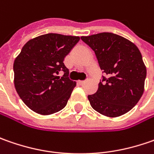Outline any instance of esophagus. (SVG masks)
I'll use <instances>...</instances> for the list:
<instances>
[{
  "instance_id": "obj_1",
  "label": "esophagus",
  "mask_w": 154,
  "mask_h": 154,
  "mask_svg": "<svg viewBox=\"0 0 154 154\" xmlns=\"http://www.w3.org/2000/svg\"><path fill=\"white\" fill-rule=\"evenodd\" d=\"M85 82H86V80H79V81H78V84H80V85H84Z\"/></svg>"
}]
</instances>
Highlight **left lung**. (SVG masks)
Masks as SVG:
<instances>
[{
  "label": "left lung",
  "instance_id": "1",
  "mask_svg": "<svg viewBox=\"0 0 154 154\" xmlns=\"http://www.w3.org/2000/svg\"><path fill=\"white\" fill-rule=\"evenodd\" d=\"M81 40L94 51L104 74L98 91L87 96L91 106L109 117L127 113L144 92L146 68L139 49L111 32L81 37Z\"/></svg>",
  "mask_w": 154,
  "mask_h": 154
}]
</instances>
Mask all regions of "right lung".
I'll return each instance as SVG.
<instances>
[{
    "label": "right lung",
    "mask_w": 154,
    "mask_h": 154,
    "mask_svg": "<svg viewBox=\"0 0 154 154\" xmlns=\"http://www.w3.org/2000/svg\"><path fill=\"white\" fill-rule=\"evenodd\" d=\"M79 37L48 33L28 41L14 63L15 89L30 109L51 115L68 103L76 82L68 77L64 59ZM62 71L63 76H56Z\"/></svg>",
    "instance_id": "obj_1"
}]
</instances>
